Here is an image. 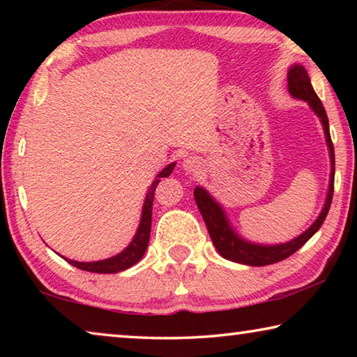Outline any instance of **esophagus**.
I'll return each mask as SVG.
<instances>
[{"label": "esophagus", "mask_w": 357, "mask_h": 357, "mask_svg": "<svg viewBox=\"0 0 357 357\" xmlns=\"http://www.w3.org/2000/svg\"><path fill=\"white\" fill-rule=\"evenodd\" d=\"M183 168H184V172L189 173V174L200 173L202 168H203V162H202L200 157L190 155V157H187V159H184Z\"/></svg>", "instance_id": "esophagus-1"}]
</instances>
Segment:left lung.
Segmentation results:
<instances>
[{
    "instance_id": "1",
    "label": "left lung",
    "mask_w": 357,
    "mask_h": 357,
    "mask_svg": "<svg viewBox=\"0 0 357 357\" xmlns=\"http://www.w3.org/2000/svg\"><path fill=\"white\" fill-rule=\"evenodd\" d=\"M288 91L296 99L305 100L310 105L313 112L317 113L324 129L326 143L329 148L331 155V181H329V190L328 197H326V203L321 213H319L318 219L312 223L310 228H307L301 236L288 241L285 244H275V245H263V244H253L239 238V234L229 225L225 213L219 203H217L209 193L203 189V187L197 185L193 190V197H195L197 206L200 209L203 215V220L206 223V228L209 231V236L213 239L217 252L220 253L223 258L229 259V261L247 264V266H266L279 263L282 259L293 255L296 250H299L307 241H309L313 234H315L319 228H321L326 215L329 213L332 195H334V173H335V157H334V144L331 140L329 134V121L328 114H326L324 107L321 100L313 89L309 74L302 68L301 64H294L291 69L288 70Z\"/></svg>"
}]
</instances>
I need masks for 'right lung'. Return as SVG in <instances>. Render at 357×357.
Returning a JSON list of instances; mask_svg holds the SVG:
<instances>
[{
	"mask_svg": "<svg viewBox=\"0 0 357 357\" xmlns=\"http://www.w3.org/2000/svg\"><path fill=\"white\" fill-rule=\"evenodd\" d=\"M174 162L170 165H167L164 170H162L159 174H157L155 179L151 184L149 190L146 193V198H144V204H143V211H142V219H140V225H138V229L135 233L132 243L126 247V249L114 255L112 258L107 259H100V261H91V263H82V261H74V259L64 258L69 264L75 266V268L82 269V271H88V273H98V274H114L119 273V271L129 269L130 266H134L135 263L140 261V258L144 255L146 252V247L149 243V234H151V215H153V202H154V192L157 184L160 183V178H167L170 176L173 168H174Z\"/></svg>",
	"mask_w": 357,
	"mask_h": 357,
	"instance_id": "obj_1",
	"label": "right lung"
}]
</instances>
